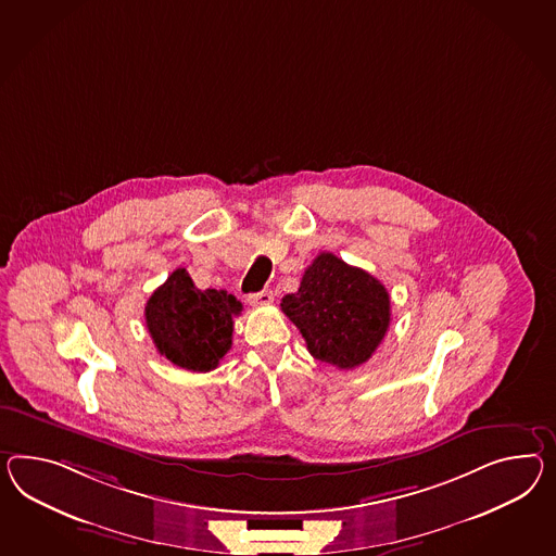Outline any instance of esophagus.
Returning <instances> with one entry per match:
<instances>
[{
	"mask_svg": "<svg viewBox=\"0 0 556 556\" xmlns=\"http://www.w3.org/2000/svg\"><path fill=\"white\" fill-rule=\"evenodd\" d=\"M248 300H250V304H254V306H264V304H270L274 296H271L270 290H262V292H256V294H250Z\"/></svg>",
	"mask_w": 556,
	"mask_h": 556,
	"instance_id": "34e87169",
	"label": "esophagus"
}]
</instances>
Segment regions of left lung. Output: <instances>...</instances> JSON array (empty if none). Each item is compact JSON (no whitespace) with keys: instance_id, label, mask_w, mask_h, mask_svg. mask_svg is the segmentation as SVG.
<instances>
[{"instance_id":"left-lung-1","label":"left lung","mask_w":556,"mask_h":556,"mask_svg":"<svg viewBox=\"0 0 556 556\" xmlns=\"http://www.w3.org/2000/svg\"><path fill=\"white\" fill-rule=\"evenodd\" d=\"M280 306L304 337L308 353L339 369L367 363L391 320L387 288L330 252L314 257L299 292L286 294Z\"/></svg>"}]
</instances>
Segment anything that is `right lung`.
<instances>
[{
	"mask_svg": "<svg viewBox=\"0 0 556 556\" xmlns=\"http://www.w3.org/2000/svg\"><path fill=\"white\" fill-rule=\"evenodd\" d=\"M242 302L226 290H200L186 268H177L147 300L144 323L159 353L173 365L207 372L231 349L233 316Z\"/></svg>",
	"mask_w": 556,
	"mask_h": 556,
	"instance_id": "obj_1",
	"label": "right lung"
}]
</instances>
